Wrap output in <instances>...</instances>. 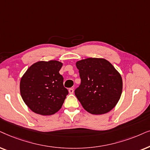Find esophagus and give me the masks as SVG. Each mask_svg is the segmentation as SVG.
I'll return each mask as SVG.
<instances>
[{
  "mask_svg": "<svg viewBox=\"0 0 150 150\" xmlns=\"http://www.w3.org/2000/svg\"><path fill=\"white\" fill-rule=\"evenodd\" d=\"M69 93L70 94H73V93H74V90H73V88H69Z\"/></svg>",
  "mask_w": 150,
  "mask_h": 150,
  "instance_id": "1",
  "label": "esophagus"
}]
</instances>
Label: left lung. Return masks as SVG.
Listing matches in <instances>:
<instances>
[{
	"label": "left lung",
	"mask_w": 150,
	"mask_h": 150,
	"mask_svg": "<svg viewBox=\"0 0 150 150\" xmlns=\"http://www.w3.org/2000/svg\"><path fill=\"white\" fill-rule=\"evenodd\" d=\"M81 83L75 95L83 108L93 115L108 112L118 102L123 81L115 67L102 58H87L77 62Z\"/></svg>",
	"instance_id": "8db88e82"
}]
</instances>
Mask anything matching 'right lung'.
Listing matches in <instances>:
<instances>
[{
	"label": "right lung",
	"mask_w": 150,
	"mask_h": 150,
	"mask_svg": "<svg viewBox=\"0 0 150 150\" xmlns=\"http://www.w3.org/2000/svg\"><path fill=\"white\" fill-rule=\"evenodd\" d=\"M62 63L58 61L38 62L31 65L21 78V97L25 104L41 115H51L62 106L68 90L59 73Z\"/></svg>",
	"instance_id": "obj_1"
}]
</instances>
